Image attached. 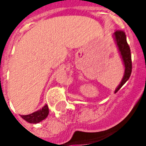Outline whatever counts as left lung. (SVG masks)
<instances>
[{
  "mask_svg": "<svg viewBox=\"0 0 146 146\" xmlns=\"http://www.w3.org/2000/svg\"><path fill=\"white\" fill-rule=\"evenodd\" d=\"M113 37L116 42V44L118 48L119 55L122 58L123 63L124 66V74L123 76L121 82L119 83L118 87L115 90V93L121 88L124 84L128 80L129 77L131 74L132 62H131V49L128 44L127 42L125 33L122 30H117L113 33Z\"/></svg>",
  "mask_w": 146,
  "mask_h": 146,
  "instance_id": "obj_1",
  "label": "left lung"
}]
</instances>
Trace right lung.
<instances>
[{
  "instance_id": "add662e5",
  "label": "right lung",
  "mask_w": 146,
  "mask_h": 146,
  "mask_svg": "<svg viewBox=\"0 0 146 146\" xmlns=\"http://www.w3.org/2000/svg\"><path fill=\"white\" fill-rule=\"evenodd\" d=\"M49 113V110L48 106L47 105H45L44 107L40 109V110H37L34 113L29 114V115H20L21 117L26 121L30 123H37L40 122L43 119H46V117L48 116Z\"/></svg>"
}]
</instances>
